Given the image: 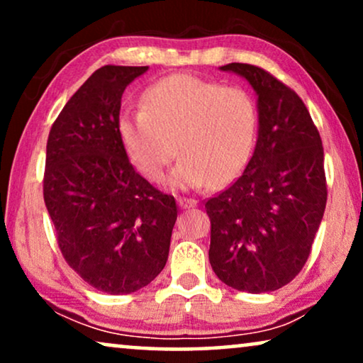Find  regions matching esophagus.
Returning a JSON list of instances; mask_svg holds the SVG:
<instances>
[{
  "mask_svg": "<svg viewBox=\"0 0 363 363\" xmlns=\"http://www.w3.org/2000/svg\"><path fill=\"white\" fill-rule=\"evenodd\" d=\"M178 205H180V208H195L198 205L196 200H191V198H185V196H180L178 198Z\"/></svg>",
  "mask_w": 363,
  "mask_h": 363,
  "instance_id": "34e87169",
  "label": "esophagus"
}]
</instances>
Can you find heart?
Here are the masks:
<instances>
[{
    "instance_id": "b5f03b06",
    "label": "heart",
    "mask_w": 363,
    "mask_h": 363,
    "mask_svg": "<svg viewBox=\"0 0 363 363\" xmlns=\"http://www.w3.org/2000/svg\"><path fill=\"white\" fill-rule=\"evenodd\" d=\"M142 107L122 113L118 133L148 180L160 182L177 153L180 160L168 177L177 190L226 185L250 163L259 113L246 89L175 74L148 86Z\"/></svg>"
}]
</instances>
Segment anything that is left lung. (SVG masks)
Masks as SVG:
<instances>
[{
    "instance_id": "left-lung-1",
    "label": "left lung",
    "mask_w": 363,
    "mask_h": 363,
    "mask_svg": "<svg viewBox=\"0 0 363 363\" xmlns=\"http://www.w3.org/2000/svg\"><path fill=\"white\" fill-rule=\"evenodd\" d=\"M257 94L259 130L241 177L205 203L210 262L233 289L259 294L304 267L324 216V147L302 99L264 69L231 62Z\"/></svg>"
}]
</instances>
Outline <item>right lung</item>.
I'll return each instance as SVG.
<instances>
[{"label":"right lung","instance_id":"obj_1","mask_svg":"<svg viewBox=\"0 0 363 363\" xmlns=\"http://www.w3.org/2000/svg\"><path fill=\"white\" fill-rule=\"evenodd\" d=\"M147 66H104L48 137L43 193L64 259L89 286L130 294L168 259L177 201L138 175L118 133L125 87Z\"/></svg>","mask_w":363,"mask_h":363}]
</instances>
